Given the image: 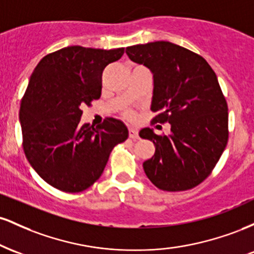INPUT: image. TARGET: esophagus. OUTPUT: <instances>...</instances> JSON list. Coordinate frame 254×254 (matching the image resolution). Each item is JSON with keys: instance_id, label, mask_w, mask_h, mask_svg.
<instances>
[{"instance_id": "34e87169", "label": "esophagus", "mask_w": 254, "mask_h": 254, "mask_svg": "<svg viewBox=\"0 0 254 254\" xmlns=\"http://www.w3.org/2000/svg\"><path fill=\"white\" fill-rule=\"evenodd\" d=\"M129 137L132 139H137L138 138V131L136 129H132V127H130L129 129Z\"/></svg>"}]
</instances>
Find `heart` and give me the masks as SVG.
I'll return each instance as SVG.
<instances>
[{"instance_id": "b5f03b06", "label": "heart", "mask_w": 254, "mask_h": 254, "mask_svg": "<svg viewBox=\"0 0 254 254\" xmlns=\"http://www.w3.org/2000/svg\"><path fill=\"white\" fill-rule=\"evenodd\" d=\"M123 116L127 119H133L135 118V113H133V111L132 110H130V109H127V110H125L124 112H123Z\"/></svg>"}]
</instances>
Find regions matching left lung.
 <instances>
[{
    "instance_id": "8db88e82",
    "label": "left lung",
    "mask_w": 254,
    "mask_h": 254,
    "mask_svg": "<svg viewBox=\"0 0 254 254\" xmlns=\"http://www.w3.org/2000/svg\"><path fill=\"white\" fill-rule=\"evenodd\" d=\"M132 62L153 72V123H170V135L139 131L155 145L143 170L156 188L185 191L199 185L228 142V106L217 76L202 56L170 42L127 48Z\"/></svg>"
}]
</instances>
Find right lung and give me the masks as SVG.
Listing matches in <instances>:
<instances>
[{"instance_id": "obj_1", "label": "right lung", "mask_w": 254, "mask_h": 254, "mask_svg": "<svg viewBox=\"0 0 254 254\" xmlns=\"http://www.w3.org/2000/svg\"><path fill=\"white\" fill-rule=\"evenodd\" d=\"M124 48L68 46L46 55L32 72L20 105L25 155L51 186L81 192L103 174L111 151L129 136L123 122L106 118L97 127L81 125V106L101 95V76Z\"/></svg>"}]
</instances>
